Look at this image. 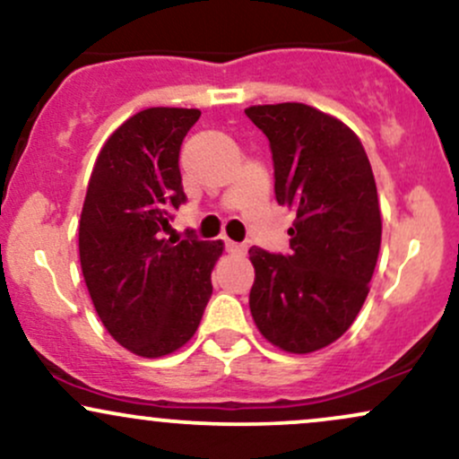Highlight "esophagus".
Wrapping results in <instances>:
<instances>
[{
  "mask_svg": "<svg viewBox=\"0 0 459 459\" xmlns=\"http://www.w3.org/2000/svg\"><path fill=\"white\" fill-rule=\"evenodd\" d=\"M226 250L230 252V255H237V256H244L247 252V247L244 244H237V241H230L226 239Z\"/></svg>",
  "mask_w": 459,
  "mask_h": 459,
  "instance_id": "34e87169",
  "label": "esophagus"
}]
</instances>
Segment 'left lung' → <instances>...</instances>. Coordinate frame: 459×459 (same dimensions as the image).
I'll return each instance as SVG.
<instances>
[{"mask_svg":"<svg viewBox=\"0 0 459 459\" xmlns=\"http://www.w3.org/2000/svg\"><path fill=\"white\" fill-rule=\"evenodd\" d=\"M270 140L278 204L296 212L287 256L250 247V313L272 345L310 354L354 324L382 241L376 178L358 135L304 103L252 105Z\"/></svg>","mask_w":459,"mask_h":459,"instance_id":"1","label":"left lung"}]
</instances>
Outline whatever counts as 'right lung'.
Wrapping results in <instances>:
<instances>
[{
    "instance_id": "right-lung-1",
    "label": "right lung",
    "mask_w": 459,
    "mask_h": 459,
    "mask_svg": "<svg viewBox=\"0 0 459 459\" xmlns=\"http://www.w3.org/2000/svg\"><path fill=\"white\" fill-rule=\"evenodd\" d=\"M198 109L149 108L99 152L79 220V261L94 310L114 341L142 358L183 347L212 298L222 241L166 239L186 203L178 170Z\"/></svg>"
}]
</instances>
